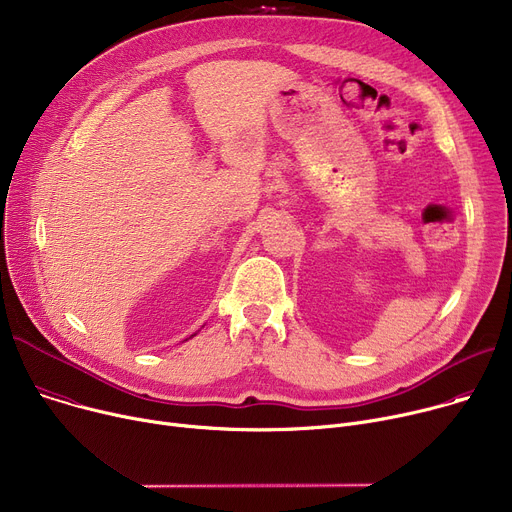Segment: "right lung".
I'll list each match as a JSON object with an SVG mask.
<instances>
[{
  "mask_svg": "<svg viewBox=\"0 0 512 512\" xmlns=\"http://www.w3.org/2000/svg\"><path fill=\"white\" fill-rule=\"evenodd\" d=\"M192 336H194V334H192Z\"/></svg>",
  "mask_w": 512,
  "mask_h": 512,
  "instance_id": "right-lung-1",
  "label": "right lung"
}]
</instances>
